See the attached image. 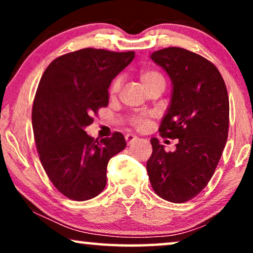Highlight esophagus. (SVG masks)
<instances>
[{
    "instance_id": "34e87169",
    "label": "esophagus",
    "mask_w": 253,
    "mask_h": 253,
    "mask_svg": "<svg viewBox=\"0 0 253 253\" xmlns=\"http://www.w3.org/2000/svg\"><path fill=\"white\" fill-rule=\"evenodd\" d=\"M126 140L127 145H130V144H133L134 141H137L138 138L134 136V134L129 133V134H126Z\"/></svg>"
}]
</instances>
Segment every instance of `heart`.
<instances>
[{"mask_svg": "<svg viewBox=\"0 0 253 253\" xmlns=\"http://www.w3.org/2000/svg\"><path fill=\"white\" fill-rule=\"evenodd\" d=\"M139 81L145 88L151 89L155 87L158 85H165L166 81L165 77L162 76L160 72L157 70H151V69H145V70H141L139 72ZM121 86V81L120 79H115L114 83L110 86V94L115 95L117 92H119ZM132 123L136 126L137 127H144L145 126V120L141 119V117H138V119H134L132 121Z\"/></svg>", "mask_w": 253, "mask_h": 253, "instance_id": "1", "label": "heart"}]
</instances>
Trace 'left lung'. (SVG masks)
Listing matches in <instances>:
<instances>
[{
  "label": "left lung",
  "mask_w": 253,
  "mask_h": 253,
  "mask_svg": "<svg viewBox=\"0 0 253 253\" xmlns=\"http://www.w3.org/2000/svg\"><path fill=\"white\" fill-rule=\"evenodd\" d=\"M151 58L167 72L172 85L159 131L178 143L174 152H166L152 138L148 178L159 197L184 203L205 188L222 155L229 127L227 87L215 65L184 48H165Z\"/></svg>",
  "instance_id": "left-lung-1"
}]
</instances>
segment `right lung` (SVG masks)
Returning a JSON list of instances; mask_svg holds the SVG:
<instances>
[{
	"label": "right lung",
	"instance_id": "1",
	"mask_svg": "<svg viewBox=\"0 0 253 253\" xmlns=\"http://www.w3.org/2000/svg\"><path fill=\"white\" fill-rule=\"evenodd\" d=\"M134 58L84 48L55 58L44 70L32 109V126L41 165L55 188L84 202L105 189L110 158L126 146L124 136L94 139L85 127L107 107L113 79Z\"/></svg>",
	"mask_w": 253,
	"mask_h": 253
}]
</instances>
